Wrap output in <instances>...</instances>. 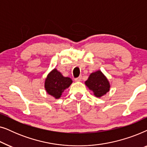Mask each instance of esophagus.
Segmentation results:
<instances>
[{"label": "esophagus", "mask_w": 147, "mask_h": 147, "mask_svg": "<svg viewBox=\"0 0 147 147\" xmlns=\"http://www.w3.org/2000/svg\"><path fill=\"white\" fill-rule=\"evenodd\" d=\"M81 80H82V76H80V77L76 78L74 79V80H75L76 82H80L81 81Z\"/></svg>", "instance_id": "1"}]
</instances>
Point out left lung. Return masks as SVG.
<instances>
[{
  "label": "left lung",
  "instance_id": "left-lung-1",
  "mask_svg": "<svg viewBox=\"0 0 147 147\" xmlns=\"http://www.w3.org/2000/svg\"><path fill=\"white\" fill-rule=\"evenodd\" d=\"M86 85L94 92L96 97H101L109 92L110 84L103 74L97 71L90 74L86 82Z\"/></svg>",
  "mask_w": 147,
  "mask_h": 147
}]
</instances>
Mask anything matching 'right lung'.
I'll list each match as a JSON object with an SVG mask.
<instances>
[{"label": "right lung", "mask_w": 147, "mask_h": 147, "mask_svg": "<svg viewBox=\"0 0 147 147\" xmlns=\"http://www.w3.org/2000/svg\"><path fill=\"white\" fill-rule=\"evenodd\" d=\"M72 83L71 79L64 77L56 69H54L47 76L45 82V88L47 92L55 98H59L66 88Z\"/></svg>", "instance_id": "1"}]
</instances>
